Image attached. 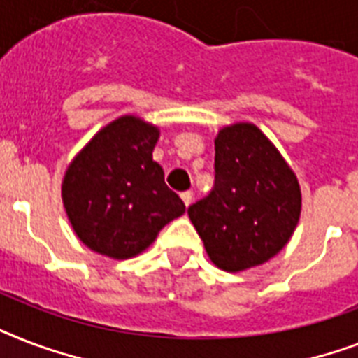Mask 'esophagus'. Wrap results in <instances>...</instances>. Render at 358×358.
Returning a JSON list of instances; mask_svg holds the SVG:
<instances>
[{"instance_id": "esophagus-1", "label": "esophagus", "mask_w": 358, "mask_h": 358, "mask_svg": "<svg viewBox=\"0 0 358 358\" xmlns=\"http://www.w3.org/2000/svg\"><path fill=\"white\" fill-rule=\"evenodd\" d=\"M180 196H182V201H184L185 206H191V202H193V193H191V191H184Z\"/></svg>"}]
</instances>
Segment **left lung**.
<instances>
[{"label":"left lung","instance_id":"1","mask_svg":"<svg viewBox=\"0 0 358 358\" xmlns=\"http://www.w3.org/2000/svg\"><path fill=\"white\" fill-rule=\"evenodd\" d=\"M301 185L258 126L236 122L215 135V187L187 215L223 271L262 266L288 243L301 217Z\"/></svg>","mask_w":358,"mask_h":358}]
</instances>
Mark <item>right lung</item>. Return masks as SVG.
Returning a JSON list of instances; mask_svg holds the SVG:
<instances>
[{
    "instance_id": "right-lung-1",
    "label": "right lung",
    "mask_w": 358,
    "mask_h": 358,
    "mask_svg": "<svg viewBox=\"0 0 358 358\" xmlns=\"http://www.w3.org/2000/svg\"><path fill=\"white\" fill-rule=\"evenodd\" d=\"M157 139V126L122 115L92 135L64 171L66 217L81 243L98 255L134 258L185 212L152 159Z\"/></svg>"
}]
</instances>
